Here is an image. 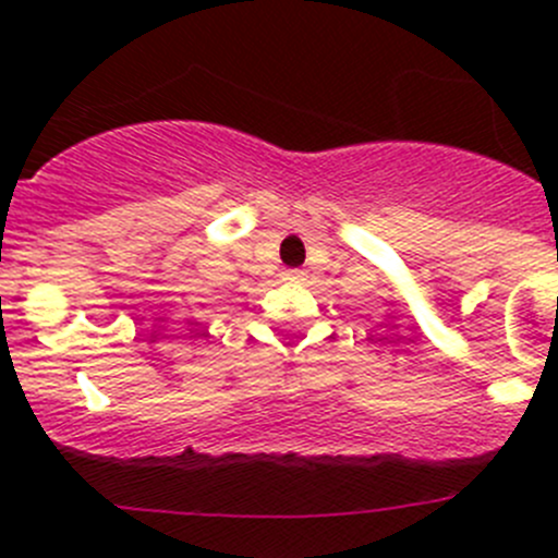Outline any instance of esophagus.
Instances as JSON below:
<instances>
[{
  "instance_id": "obj_1",
  "label": "esophagus",
  "mask_w": 558,
  "mask_h": 558,
  "mask_svg": "<svg viewBox=\"0 0 558 558\" xmlns=\"http://www.w3.org/2000/svg\"><path fill=\"white\" fill-rule=\"evenodd\" d=\"M302 269H286V278H302Z\"/></svg>"
}]
</instances>
